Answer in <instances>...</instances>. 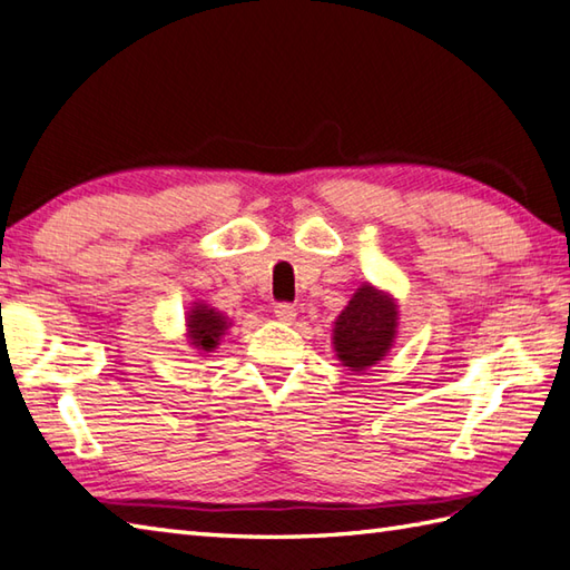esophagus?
Segmentation results:
<instances>
[{
    "label": "esophagus",
    "instance_id": "obj_1",
    "mask_svg": "<svg viewBox=\"0 0 570 570\" xmlns=\"http://www.w3.org/2000/svg\"><path fill=\"white\" fill-rule=\"evenodd\" d=\"M275 317L281 320V322H285V324H289V322H295L297 312H295L293 305H277V307H275Z\"/></svg>",
    "mask_w": 570,
    "mask_h": 570
}]
</instances>
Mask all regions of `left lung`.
Listing matches in <instances>:
<instances>
[{
  "mask_svg": "<svg viewBox=\"0 0 570 570\" xmlns=\"http://www.w3.org/2000/svg\"><path fill=\"white\" fill-rule=\"evenodd\" d=\"M399 332V302L386 289L364 283L342 309L332 330L336 358L350 371L376 366L391 352Z\"/></svg>",
  "mask_w": 570,
  "mask_h": 570,
  "instance_id": "obj_1",
  "label": "left lung"
}]
</instances>
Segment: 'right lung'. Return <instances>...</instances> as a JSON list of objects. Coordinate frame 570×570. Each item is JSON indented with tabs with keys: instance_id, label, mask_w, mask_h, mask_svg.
<instances>
[{
	"instance_id": "add662e5",
	"label": "right lung",
	"mask_w": 570,
	"mask_h": 570,
	"mask_svg": "<svg viewBox=\"0 0 570 570\" xmlns=\"http://www.w3.org/2000/svg\"><path fill=\"white\" fill-rule=\"evenodd\" d=\"M184 320H187L189 346H194V350L204 356L216 350L230 327V320L224 312H218L204 299L191 302V307L187 309V317Z\"/></svg>"
}]
</instances>
